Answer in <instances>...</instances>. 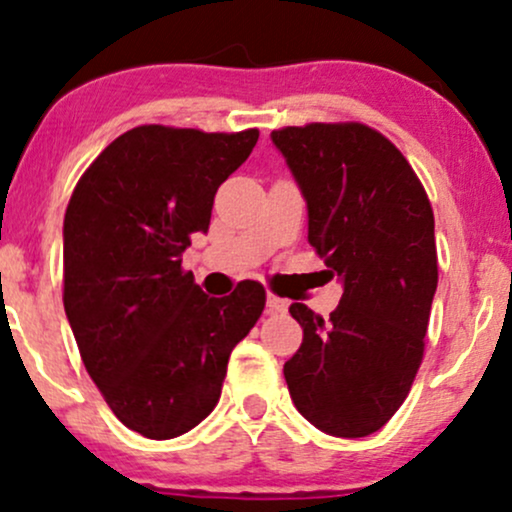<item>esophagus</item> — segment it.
<instances>
[{
    "label": "esophagus",
    "mask_w": 512,
    "mask_h": 512,
    "mask_svg": "<svg viewBox=\"0 0 512 512\" xmlns=\"http://www.w3.org/2000/svg\"><path fill=\"white\" fill-rule=\"evenodd\" d=\"M286 308H289L286 298L276 296V293H267V313H284Z\"/></svg>",
    "instance_id": "obj_1"
}]
</instances>
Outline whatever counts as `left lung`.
<instances>
[{
  "instance_id": "obj_1",
  "label": "left lung",
  "mask_w": 512,
  "mask_h": 512,
  "mask_svg": "<svg viewBox=\"0 0 512 512\" xmlns=\"http://www.w3.org/2000/svg\"><path fill=\"white\" fill-rule=\"evenodd\" d=\"M308 207V243L342 281V301L322 320L289 313L301 349L284 363L305 419L337 438H363L402 407L424 358L438 286L433 209L407 158L358 122L272 132Z\"/></svg>"
}]
</instances>
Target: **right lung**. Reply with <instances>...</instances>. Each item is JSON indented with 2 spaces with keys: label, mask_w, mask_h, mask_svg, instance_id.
Segmentation results:
<instances>
[{
  "label": "right lung",
  "mask_w": 512,
  "mask_h": 512,
  "mask_svg": "<svg viewBox=\"0 0 512 512\" xmlns=\"http://www.w3.org/2000/svg\"><path fill=\"white\" fill-rule=\"evenodd\" d=\"M257 137L134 127L105 146L69 199L64 313L108 407L151 440L207 419L233 346L264 310L257 281L211 298L180 267L192 233L209 231L216 190Z\"/></svg>",
  "instance_id": "1"
}]
</instances>
